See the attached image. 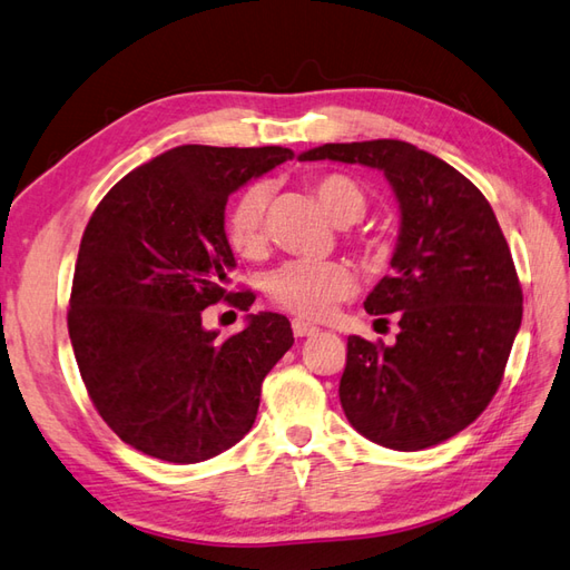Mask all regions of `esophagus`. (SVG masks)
I'll list each match as a JSON object with an SVG mask.
<instances>
[{"mask_svg": "<svg viewBox=\"0 0 570 570\" xmlns=\"http://www.w3.org/2000/svg\"><path fill=\"white\" fill-rule=\"evenodd\" d=\"M293 332H295L297 338H305V336H314V334H317L320 328L314 326V324H309V322H305V320H295V322H293Z\"/></svg>", "mask_w": 570, "mask_h": 570, "instance_id": "esophagus-1", "label": "esophagus"}]
</instances>
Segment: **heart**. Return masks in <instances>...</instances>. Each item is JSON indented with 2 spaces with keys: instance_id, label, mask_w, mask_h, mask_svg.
<instances>
[{
  "instance_id": "b5f03b06",
  "label": "heart",
  "mask_w": 570,
  "mask_h": 570,
  "mask_svg": "<svg viewBox=\"0 0 570 570\" xmlns=\"http://www.w3.org/2000/svg\"><path fill=\"white\" fill-rule=\"evenodd\" d=\"M312 195L322 212L338 226L363 219L368 199L356 180L346 175H322L312 180ZM265 209L268 189L256 185L236 199L226 219V238L244 258H258L265 250ZM353 289V275L344 263L336 261H287L268 277V295L277 307L295 312L299 317L320 320L334 302L344 299Z\"/></svg>"
}]
</instances>
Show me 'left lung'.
I'll use <instances>...</instances> for the list:
<instances>
[{
    "mask_svg": "<svg viewBox=\"0 0 570 570\" xmlns=\"http://www.w3.org/2000/svg\"><path fill=\"white\" fill-rule=\"evenodd\" d=\"M299 160L383 170L400 202L390 268L365 297L395 314V344L348 336L338 383L351 426L385 449L436 446L495 395L522 324L512 253L483 193L441 158L395 138L324 144Z\"/></svg>",
    "mask_w": 570,
    "mask_h": 570,
    "instance_id": "left-lung-1",
    "label": "left lung"
}]
</instances>
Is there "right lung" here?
<instances>
[{
	"label": "right lung",
	"instance_id": "1",
	"mask_svg": "<svg viewBox=\"0 0 570 570\" xmlns=\"http://www.w3.org/2000/svg\"><path fill=\"white\" fill-rule=\"evenodd\" d=\"M293 158L281 146H178L114 185L85 226L68 332L95 410L124 444L168 463L232 449L256 422L263 377L293 346L287 317L248 314L229 338L202 326L236 265L226 199Z\"/></svg>",
	"mask_w": 570,
	"mask_h": 570
}]
</instances>
